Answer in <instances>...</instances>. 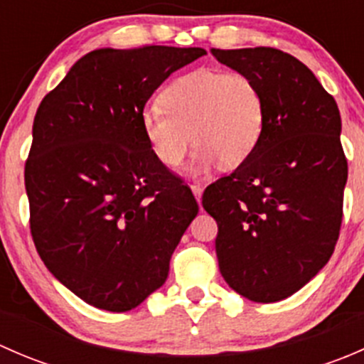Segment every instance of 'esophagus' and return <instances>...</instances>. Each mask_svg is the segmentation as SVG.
Returning <instances> with one entry per match:
<instances>
[{
	"label": "esophagus",
	"mask_w": 364,
	"mask_h": 364,
	"mask_svg": "<svg viewBox=\"0 0 364 364\" xmlns=\"http://www.w3.org/2000/svg\"><path fill=\"white\" fill-rule=\"evenodd\" d=\"M190 188H192V192H193V196H196L197 203L200 204V197H203V190H204V186H203V185H199V183H193V185H190Z\"/></svg>",
	"instance_id": "esophagus-1"
}]
</instances>
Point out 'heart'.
I'll use <instances>...</instances> for the list:
<instances>
[{"instance_id": "b5f03b06", "label": "heart", "mask_w": 364, "mask_h": 364, "mask_svg": "<svg viewBox=\"0 0 364 364\" xmlns=\"http://www.w3.org/2000/svg\"><path fill=\"white\" fill-rule=\"evenodd\" d=\"M264 97L245 73L200 68L172 80L141 116L142 132L155 159L178 167L196 144L193 172L216 160L232 168L250 159L264 128ZM193 139H190L189 137Z\"/></svg>"}]
</instances>
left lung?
I'll use <instances>...</instances> for the list:
<instances>
[{
  "label": "left lung",
  "instance_id": "1",
  "mask_svg": "<svg viewBox=\"0 0 364 364\" xmlns=\"http://www.w3.org/2000/svg\"><path fill=\"white\" fill-rule=\"evenodd\" d=\"M211 54L252 77L266 109L250 159L203 196L218 223L220 273L237 294L274 303L304 287L338 241L347 183L338 105L291 54L273 47Z\"/></svg>",
  "mask_w": 364,
  "mask_h": 364
}]
</instances>
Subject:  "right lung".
I'll list each match as a JSON object with an SVG mask.
<instances>
[{
    "label": "right lung",
    "mask_w": 364,
    "mask_h": 364,
    "mask_svg": "<svg viewBox=\"0 0 364 364\" xmlns=\"http://www.w3.org/2000/svg\"><path fill=\"white\" fill-rule=\"evenodd\" d=\"M200 47L97 49L40 104L24 183L47 269L91 306L128 311L165 284L199 213L192 190L151 153L141 116Z\"/></svg>",
    "instance_id": "1"
}]
</instances>
